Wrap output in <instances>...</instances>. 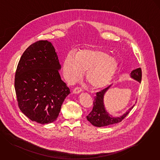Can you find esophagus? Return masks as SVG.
<instances>
[{
    "label": "esophagus",
    "mask_w": 160,
    "mask_h": 160,
    "mask_svg": "<svg viewBox=\"0 0 160 160\" xmlns=\"http://www.w3.org/2000/svg\"><path fill=\"white\" fill-rule=\"evenodd\" d=\"M82 91V89H81L80 88L77 87V88H74V89H73L72 92H73L74 94H79V93H80Z\"/></svg>",
    "instance_id": "34e87169"
}]
</instances>
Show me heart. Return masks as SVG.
I'll return each instance as SVG.
<instances>
[{
	"instance_id": "1",
	"label": "heart",
	"mask_w": 160,
	"mask_h": 160,
	"mask_svg": "<svg viewBox=\"0 0 160 160\" xmlns=\"http://www.w3.org/2000/svg\"><path fill=\"white\" fill-rule=\"evenodd\" d=\"M119 68L117 60L100 49H85L78 51L75 57L68 54L63 60L62 74L69 83H74L86 71L87 83L94 89L107 86Z\"/></svg>"
}]
</instances>
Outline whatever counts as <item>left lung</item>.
Returning <instances> with one entry per match:
<instances>
[{"label": "left lung", "instance_id": "left-lung-1", "mask_svg": "<svg viewBox=\"0 0 160 160\" xmlns=\"http://www.w3.org/2000/svg\"><path fill=\"white\" fill-rule=\"evenodd\" d=\"M130 77L139 83H141L142 78L141 69L139 68L133 70L130 73ZM111 86V85H110L107 88L102 90L100 92L96 93V96L94 100L92 110L86 116L87 120L94 126L101 127L119 123L123 120L135 106V105H133L122 115L119 117L112 116L106 110L104 105V96L106 92L110 88Z\"/></svg>", "mask_w": 160, "mask_h": 160}]
</instances>
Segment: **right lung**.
<instances>
[{
    "label": "right lung",
    "mask_w": 160,
    "mask_h": 160,
    "mask_svg": "<svg viewBox=\"0 0 160 160\" xmlns=\"http://www.w3.org/2000/svg\"><path fill=\"white\" fill-rule=\"evenodd\" d=\"M61 64L52 44L39 41L25 50L15 74L18 106L31 121L51 123L58 118L70 89L61 79Z\"/></svg>",
    "instance_id": "right-lung-1"
}]
</instances>
